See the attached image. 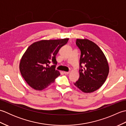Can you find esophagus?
Segmentation results:
<instances>
[{"label":"esophagus","mask_w":126,"mask_h":126,"mask_svg":"<svg viewBox=\"0 0 126 126\" xmlns=\"http://www.w3.org/2000/svg\"><path fill=\"white\" fill-rule=\"evenodd\" d=\"M69 73H70V71H68V72H66V71H64V74H65V75H68Z\"/></svg>","instance_id":"34e87169"}]
</instances>
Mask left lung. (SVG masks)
I'll use <instances>...</instances> for the list:
<instances>
[{
    "label": "left lung",
    "mask_w": 126,
    "mask_h": 126,
    "mask_svg": "<svg viewBox=\"0 0 126 126\" xmlns=\"http://www.w3.org/2000/svg\"><path fill=\"white\" fill-rule=\"evenodd\" d=\"M76 44L81 50L79 77L74 85L85 93L98 89L105 82L109 67L104 53L97 45L88 39H77ZM84 66V68L82 69Z\"/></svg>",
    "instance_id": "left-lung-1"
}]
</instances>
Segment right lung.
<instances>
[{"mask_svg":"<svg viewBox=\"0 0 126 126\" xmlns=\"http://www.w3.org/2000/svg\"><path fill=\"white\" fill-rule=\"evenodd\" d=\"M69 38L41 40L28 47L21 58L19 69L26 83L36 90H42L54 83L60 75L55 70L56 56L60 48L67 43Z\"/></svg>","mask_w":126,"mask_h":126,"instance_id":"1","label":"right lung"}]
</instances>
